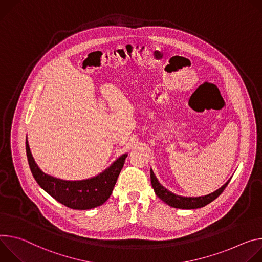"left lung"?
<instances>
[{
  "instance_id": "left-lung-1",
  "label": "left lung",
  "mask_w": 262,
  "mask_h": 262,
  "mask_svg": "<svg viewBox=\"0 0 262 262\" xmlns=\"http://www.w3.org/2000/svg\"><path fill=\"white\" fill-rule=\"evenodd\" d=\"M230 180L223 185L220 189H217L216 191L204 195V196H198V198H186V196H180V195H176L173 194L172 192L168 191L167 189H165L157 180V178L155 177L153 170L151 169V183L152 186L154 188L155 193L157 194L158 198H160L164 203H166L167 205L175 207V208H181V209H195V208H201L204 207L209 203H211L212 201H214L227 187V185L229 184Z\"/></svg>"
}]
</instances>
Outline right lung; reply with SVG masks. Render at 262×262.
I'll return each instance as SVG.
<instances>
[{"mask_svg":"<svg viewBox=\"0 0 262 262\" xmlns=\"http://www.w3.org/2000/svg\"><path fill=\"white\" fill-rule=\"evenodd\" d=\"M26 152L29 166L39 186L64 206L78 210L92 209L104 204L111 195L127 158V154H124L95 178L82 181H64L47 175L37 166L27 140Z\"/></svg>","mask_w":262,"mask_h":262,"instance_id":"1","label":"right lung"}]
</instances>
